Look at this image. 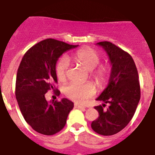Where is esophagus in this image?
Listing matches in <instances>:
<instances>
[{
    "label": "esophagus",
    "mask_w": 155,
    "mask_h": 155,
    "mask_svg": "<svg viewBox=\"0 0 155 155\" xmlns=\"http://www.w3.org/2000/svg\"><path fill=\"white\" fill-rule=\"evenodd\" d=\"M74 107L75 108H84V107L81 105V104H78V103H75L74 104Z\"/></svg>",
    "instance_id": "1"
}]
</instances>
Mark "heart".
<instances>
[{
    "label": "heart",
    "mask_w": 155,
    "mask_h": 155,
    "mask_svg": "<svg viewBox=\"0 0 155 155\" xmlns=\"http://www.w3.org/2000/svg\"><path fill=\"white\" fill-rule=\"evenodd\" d=\"M76 64L90 71V78L93 79L98 86H102L109 76V68L106 65L96 66L100 64L101 57L97 52L89 48L79 49L72 56ZM68 68V61L62 58L56 65V75L58 79L63 82L66 79ZM64 94L70 99L78 102H83L96 93V87L91 82L78 83L71 82L64 87Z\"/></svg>",
    "instance_id": "1"
}]
</instances>
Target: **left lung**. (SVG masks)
I'll return each instance as SVG.
<instances>
[{"instance_id":"obj_1","label":"left lung","mask_w":155,"mask_h":155,"mask_svg":"<svg viewBox=\"0 0 155 155\" xmlns=\"http://www.w3.org/2000/svg\"><path fill=\"white\" fill-rule=\"evenodd\" d=\"M107 52L111 64V72L108 85L97 98L103 101L101 106L95 107L99 116L91 122V128L101 135H112L125 128L131 120L140 99L139 75L132 57L112 43L99 42Z\"/></svg>"}]
</instances>
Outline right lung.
Listing matches in <instances>:
<instances>
[{
  "label": "right lung",
  "mask_w": 155,
  "mask_h": 155,
  "mask_svg": "<svg viewBox=\"0 0 155 155\" xmlns=\"http://www.w3.org/2000/svg\"><path fill=\"white\" fill-rule=\"evenodd\" d=\"M78 45H68L57 39L39 42L25 54L16 75L15 97L24 118L38 133L53 135L64 128L73 108V102L67 98L60 101H47L45 94L49 90L59 96L56 64L64 52Z\"/></svg>",
  "instance_id": "add662e5"
}]
</instances>
